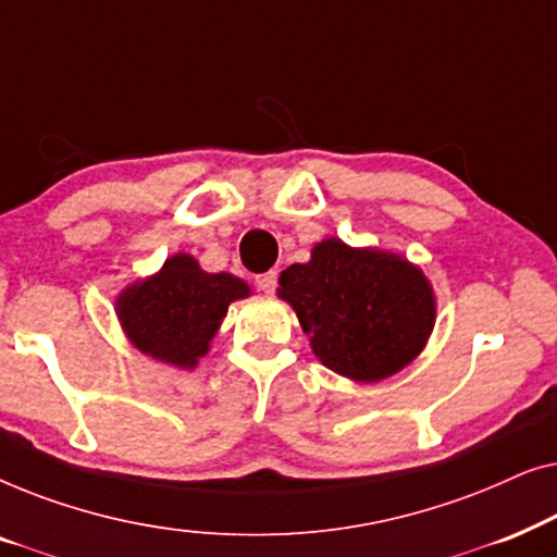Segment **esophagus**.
I'll use <instances>...</instances> for the list:
<instances>
[{"mask_svg": "<svg viewBox=\"0 0 557 557\" xmlns=\"http://www.w3.org/2000/svg\"><path fill=\"white\" fill-rule=\"evenodd\" d=\"M276 281H278L276 271H265V273H261V276H256V286L261 288L263 294H273V288H276Z\"/></svg>", "mask_w": 557, "mask_h": 557, "instance_id": "1", "label": "esophagus"}]
</instances>
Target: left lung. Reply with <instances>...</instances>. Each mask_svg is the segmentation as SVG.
<instances>
[{"label":"left lung","instance_id":"obj_1","mask_svg":"<svg viewBox=\"0 0 557 557\" xmlns=\"http://www.w3.org/2000/svg\"><path fill=\"white\" fill-rule=\"evenodd\" d=\"M311 352L337 375L380 383L408 368L436 324V294L421 265L375 246L324 238L307 263L278 276Z\"/></svg>","mask_w":557,"mask_h":557}]
</instances>
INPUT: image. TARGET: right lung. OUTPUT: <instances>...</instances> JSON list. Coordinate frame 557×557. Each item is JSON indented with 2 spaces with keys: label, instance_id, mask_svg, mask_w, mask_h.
Here are the masks:
<instances>
[{
  "label": "right lung",
  "instance_id": "obj_1",
  "mask_svg": "<svg viewBox=\"0 0 557 557\" xmlns=\"http://www.w3.org/2000/svg\"><path fill=\"white\" fill-rule=\"evenodd\" d=\"M250 286L233 273H208L195 256L174 253L162 269L121 288L116 317L132 347L151 360L195 370L233 301Z\"/></svg>",
  "mask_w": 557,
  "mask_h": 557
}]
</instances>
